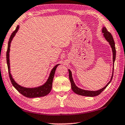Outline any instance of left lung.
<instances>
[{"instance_id":"left-lung-1","label":"left lung","mask_w":125,"mask_h":125,"mask_svg":"<svg viewBox=\"0 0 125 125\" xmlns=\"http://www.w3.org/2000/svg\"><path fill=\"white\" fill-rule=\"evenodd\" d=\"M102 33H103V36L105 37L107 41L108 42L111 48H112V51L113 53V64H114L115 59H116V47H115V43L114 38H113L112 34H111L110 32H109L108 31H107V30L106 29V28H105V27H103L102 28ZM113 68H114V65ZM69 79H70V81L71 83V85H72V89L73 90V91L75 93L80 95L87 96V97H95V96L98 95L99 94H101V92H102V91H104V89H105V88H106L107 86L108 85V84L111 83L113 78V75H114V68H113V73H112V76H111V80H109V82L107 83V85H105V87L102 88V89H100L98 90V91H95L84 90L78 88L77 86L75 85V83L73 80V77H72V72H71L70 69H69Z\"/></svg>"}]
</instances>
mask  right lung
Here are the masks:
<instances>
[{
    "label": "right lung",
    "instance_id": "1",
    "mask_svg": "<svg viewBox=\"0 0 125 125\" xmlns=\"http://www.w3.org/2000/svg\"><path fill=\"white\" fill-rule=\"evenodd\" d=\"M20 28V26L18 25L17 27L16 30L11 33L9 40L8 44V49L7 51V62L8 69L9 75L10 78V80L11 84L21 94L23 95L28 98H37V97H41L47 95L50 92H51L52 89V82L53 79L54 77V75L56 70V68L60 64H57L53 67L52 69L50 75L48 78L47 81L44 83L43 85H40L37 87L34 88H26L22 87L15 82L14 79L13 78L12 76L10 74V61H9V52H10V43L11 42L13 38L16 35V34Z\"/></svg>",
    "mask_w": 125,
    "mask_h": 125
}]
</instances>
